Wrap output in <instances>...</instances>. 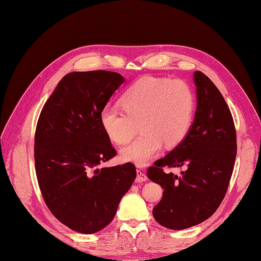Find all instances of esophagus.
<instances>
[{
	"label": "esophagus",
	"instance_id": "esophagus-1",
	"mask_svg": "<svg viewBox=\"0 0 261 261\" xmlns=\"http://www.w3.org/2000/svg\"><path fill=\"white\" fill-rule=\"evenodd\" d=\"M147 180V176L145 173H143L142 171H140V169H138L137 171V178H135V181L137 182H143V181H146Z\"/></svg>",
	"mask_w": 261,
	"mask_h": 261
}]
</instances>
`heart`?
<instances>
[{
	"label": "heart",
	"mask_w": 261,
	"mask_h": 261,
	"mask_svg": "<svg viewBox=\"0 0 261 261\" xmlns=\"http://www.w3.org/2000/svg\"><path fill=\"white\" fill-rule=\"evenodd\" d=\"M119 109L107 105L100 112L101 127L111 141L123 145L140 122L142 133L120 150L121 160L143 166L162 148L182 143L194 117L193 90L182 80L145 76L120 98Z\"/></svg>",
	"instance_id": "obj_1"
}]
</instances>
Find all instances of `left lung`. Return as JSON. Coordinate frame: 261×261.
Here are the masks:
<instances>
[{
	"instance_id": "8db88e82",
	"label": "left lung",
	"mask_w": 261,
	"mask_h": 261,
	"mask_svg": "<svg viewBox=\"0 0 261 261\" xmlns=\"http://www.w3.org/2000/svg\"><path fill=\"white\" fill-rule=\"evenodd\" d=\"M197 108L188 137L154 162L147 176L162 187L163 196L153 207L155 221L180 230L209 219L227 191L237 155V137L230 110L218 87L195 71ZM185 167L181 176L163 167Z\"/></svg>"
}]
</instances>
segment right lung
I'll return each mask as SVG.
<instances>
[{"label": "right lung", "instance_id": "obj_1", "mask_svg": "<svg viewBox=\"0 0 261 261\" xmlns=\"http://www.w3.org/2000/svg\"><path fill=\"white\" fill-rule=\"evenodd\" d=\"M123 82L117 72H70L39 115L34 159L41 194L54 217L77 232L108 226L137 177L130 162L99 168L116 154L99 115Z\"/></svg>", "mask_w": 261, "mask_h": 261}]
</instances>
